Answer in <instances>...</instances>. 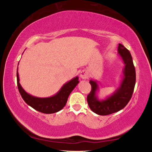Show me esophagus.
Instances as JSON below:
<instances>
[{"label":"esophagus","mask_w":152,"mask_h":152,"mask_svg":"<svg viewBox=\"0 0 152 152\" xmlns=\"http://www.w3.org/2000/svg\"><path fill=\"white\" fill-rule=\"evenodd\" d=\"M80 76L82 79H86L88 78V73L86 71L82 70L80 72Z\"/></svg>","instance_id":"esophagus-1"}]
</instances>
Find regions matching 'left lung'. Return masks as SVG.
<instances>
[{"label": "left lung", "instance_id": "left-lung-1", "mask_svg": "<svg viewBox=\"0 0 152 152\" xmlns=\"http://www.w3.org/2000/svg\"><path fill=\"white\" fill-rule=\"evenodd\" d=\"M118 53L125 64L123 78L120 86L111 96L99 101L96 96L99 90L96 81L90 80L91 91L87 96V102L92 111L99 115H108L123 109L132 99L134 91L136 74L132 55L127 48L119 43Z\"/></svg>", "mask_w": 152, "mask_h": 152}]
</instances>
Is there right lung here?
Returning a JSON list of instances; mask_svg holds the SVG:
<instances>
[{"label": "right lung", "instance_id": "obj_1", "mask_svg": "<svg viewBox=\"0 0 152 152\" xmlns=\"http://www.w3.org/2000/svg\"><path fill=\"white\" fill-rule=\"evenodd\" d=\"M17 80L19 91L24 101L37 111L45 114L54 113L62 109L66 104L69 95L79 82L78 77L76 76L64 84L54 96L48 98H38L28 94L20 86L18 74V67Z\"/></svg>", "mask_w": 152, "mask_h": 152}]
</instances>
